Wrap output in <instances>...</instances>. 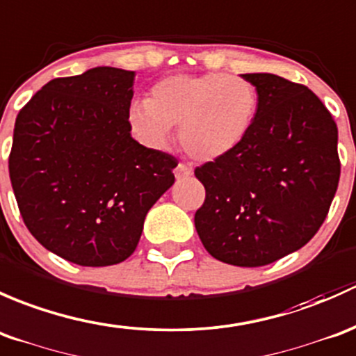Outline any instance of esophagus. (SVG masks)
<instances>
[{
	"instance_id": "1",
	"label": "esophagus",
	"mask_w": 356,
	"mask_h": 356,
	"mask_svg": "<svg viewBox=\"0 0 356 356\" xmlns=\"http://www.w3.org/2000/svg\"><path fill=\"white\" fill-rule=\"evenodd\" d=\"M175 177H177V179H183V178H188L192 177V170H190L186 164L179 163L177 166V170H175Z\"/></svg>"
}]
</instances>
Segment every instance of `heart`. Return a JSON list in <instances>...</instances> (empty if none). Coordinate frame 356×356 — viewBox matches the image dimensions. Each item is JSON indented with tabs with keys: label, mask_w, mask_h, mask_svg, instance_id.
<instances>
[{
	"label": "heart",
	"mask_w": 356,
	"mask_h": 356,
	"mask_svg": "<svg viewBox=\"0 0 356 356\" xmlns=\"http://www.w3.org/2000/svg\"><path fill=\"white\" fill-rule=\"evenodd\" d=\"M259 108L247 79L219 72L175 73L156 82L128 109L130 131L149 147H164L178 128L183 151L199 163L221 159L247 138Z\"/></svg>",
	"instance_id": "1"
}]
</instances>
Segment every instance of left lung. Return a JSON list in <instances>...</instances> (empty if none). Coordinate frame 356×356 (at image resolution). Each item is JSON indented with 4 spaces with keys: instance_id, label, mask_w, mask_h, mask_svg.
I'll return each instance as SVG.
<instances>
[{
    "instance_id": "left-lung-1",
    "label": "left lung",
    "mask_w": 356,
    "mask_h": 356,
    "mask_svg": "<svg viewBox=\"0 0 356 356\" xmlns=\"http://www.w3.org/2000/svg\"><path fill=\"white\" fill-rule=\"evenodd\" d=\"M259 108L247 138L195 168L205 188L195 228L221 262L259 267L298 250L318 232L338 190V127L309 87L245 73Z\"/></svg>"
}]
</instances>
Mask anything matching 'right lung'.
Instances as JSON below:
<instances>
[{"label": "right lung", "mask_w": 356, "mask_h": 356, "mask_svg": "<svg viewBox=\"0 0 356 356\" xmlns=\"http://www.w3.org/2000/svg\"><path fill=\"white\" fill-rule=\"evenodd\" d=\"M134 72L97 67L47 82L20 109L8 159L22 219L53 254L87 267L130 257L178 161L131 138Z\"/></svg>", "instance_id": "add662e5"}]
</instances>
